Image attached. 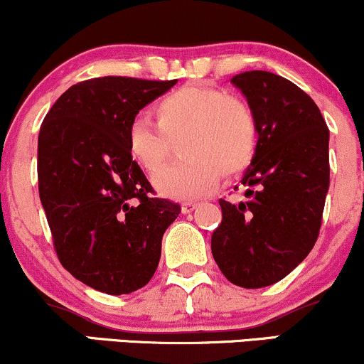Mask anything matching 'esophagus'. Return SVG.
Listing matches in <instances>:
<instances>
[{
	"instance_id": "esophagus-1",
	"label": "esophagus",
	"mask_w": 364,
	"mask_h": 364,
	"mask_svg": "<svg viewBox=\"0 0 364 364\" xmlns=\"http://www.w3.org/2000/svg\"><path fill=\"white\" fill-rule=\"evenodd\" d=\"M196 201H185V203L181 205V212L183 213H190V212H193V210L196 208Z\"/></svg>"
}]
</instances>
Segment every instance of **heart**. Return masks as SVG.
Masks as SVG:
<instances>
[{
    "label": "heart",
    "instance_id": "heart-1",
    "mask_svg": "<svg viewBox=\"0 0 364 364\" xmlns=\"http://www.w3.org/2000/svg\"><path fill=\"white\" fill-rule=\"evenodd\" d=\"M156 127L135 120L127 129V152L144 173L154 174L178 142L179 163L161 171L154 185L171 198L207 195L220 174L237 176L252 163L259 142L257 117L247 100L225 90L188 85L164 95L152 107Z\"/></svg>",
    "mask_w": 364,
    "mask_h": 364
}]
</instances>
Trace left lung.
<instances>
[{
  "label": "left lung",
  "mask_w": 364,
  "mask_h": 364,
  "mask_svg": "<svg viewBox=\"0 0 364 364\" xmlns=\"http://www.w3.org/2000/svg\"><path fill=\"white\" fill-rule=\"evenodd\" d=\"M257 117L259 142L242 178L246 201L218 200L212 254L230 283L262 288L290 274L312 251L329 190V129L314 100L278 74L230 80Z\"/></svg>",
  "instance_id": "1"
}]
</instances>
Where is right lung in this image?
Here are the masks:
<instances>
[{
    "mask_svg": "<svg viewBox=\"0 0 364 364\" xmlns=\"http://www.w3.org/2000/svg\"><path fill=\"white\" fill-rule=\"evenodd\" d=\"M178 80L93 77L69 87L38 132V195L60 264L108 295H125L154 277L166 229L181 212L156 198L127 152L139 110Z\"/></svg>",
    "mask_w": 364,
    "mask_h": 364,
    "instance_id": "add662e5",
    "label": "right lung"
}]
</instances>
